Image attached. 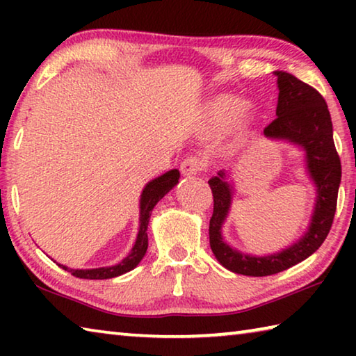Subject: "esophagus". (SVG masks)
<instances>
[{"label": "esophagus", "instance_id": "1", "mask_svg": "<svg viewBox=\"0 0 356 356\" xmlns=\"http://www.w3.org/2000/svg\"><path fill=\"white\" fill-rule=\"evenodd\" d=\"M180 170H182V172L186 174V176H191V174H196V171H197L196 161L185 160L184 163H182V166H180Z\"/></svg>", "mask_w": 356, "mask_h": 356}]
</instances>
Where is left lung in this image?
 <instances>
[{"instance_id":"obj_1","label":"left lung","mask_w":356,"mask_h":356,"mask_svg":"<svg viewBox=\"0 0 356 356\" xmlns=\"http://www.w3.org/2000/svg\"><path fill=\"white\" fill-rule=\"evenodd\" d=\"M171 188L172 186H170V176H168V172L163 174V176L150 180V182L144 186V190L141 193V201H140V209H141L140 231H138L135 246L131 248V252L124 259V261H120L116 265H111V267H102V268H92V270L70 268V267H65L63 264H56V265H59V267L65 270V272H70L72 275L76 276V278H81V280H110V278H114V276H120L130 272L131 268H135L136 265L140 264L144 254H146V250H147L146 231H147L150 212H152L155 204L159 202Z\"/></svg>"}]
</instances>
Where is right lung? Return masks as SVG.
Here are the masks:
<instances>
[{
	"label": "right lung",
	"instance_id": "obj_1",
	"mask_svg": "<svg viewBox=\"0 0 356 356\" xmlns=\"http://www.w3.org/2000/svg\"><path fill=\"white\" fill-rule=\"evenodd\" d=\"M276 76L280 88L276 119L265 127L264 134L305 149L308 171L317 188L316 207L308 232L287 250L267 257L242 254L229 248L221 236L222 222L231 207L232 186L226 182L225 171L210 179L209 185L213 195V213L209 226L210 248L222 267L246 276L280 273L318 250L333 225L341 184V160L334 147L333 125L323 97L291 74L276 72Z\"/></svg>",
	"mask_w": 356,
	"mask_h": 356
}]
</instances>
